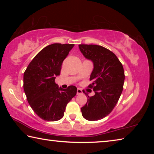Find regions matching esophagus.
<instances>
[{"instance_id": "obj_1", "label": "esophagus", "mask_w": 154, "mask_h": 154, "mask_svg": "<svg viewBox=\"0 0 154 154\" xmlns=\"http://www.w3.org/2000/svg\"><path fill=\"white\" fill-rule=\"evenodd\" d=\"M83 94V91L81 89H79V88H78L77 90V94L79 95V94Z\"/></svg>"}]
</instances>
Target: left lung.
I'll list each match as a JSON object with an SVG mask.
<instances>
[{"mask_svg":"<svg viewBox=\"0 0 154 154\" xmlns=\"http://www.w3.org/2000/svg\"><path fill=\"white\" fill-rule=\"evenodd\" d=\"M79 48L85 58L93 62L90 78L92 83L88 87L95 92L88 96L81 111L87 120H99L108 116L118 102L125 79L124 68L116 54L103 46L82 44Z\"/></svg>","mask_w":154,"mask_h":154,"instance_id":"1","label":"left lung"}]
</instances>
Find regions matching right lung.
Returning a JSON list of instances; mask_svg holds the SVG:
<instances>
[{"label": "right lung", "instance_id": "1", "mask_svg": "<svg viewBox=\"0 0 154 154\" xmlns=\"http://www.w3.org/2000/svg\"><path fill=\"white\" fill-rule=\"evenodd\" d=\"M74 44L54 43L38 52L24 73V90L35 113L45 121L54 122L64 116L66 105L76 95L77 88L58 87L56 77Z\"/></svg>", "mask_w": 154, "mask_h": 154}]
</instances>
